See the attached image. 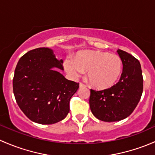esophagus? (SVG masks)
Listing matches in <instances>:
<instances>
[{"label": "esophagus", "instance_id": "obj_1", "mask_svg": "<svg viewBox=\"0 0 155 155\" xmlns=\"http://www.w3.org/2000/svg\"><path fill=\"white\" fill-rule=\"evenodd\" d=\"M79 87H81V88H83V87H85L86 85H84V84H82V83H80V84H79Z\"/></svg>", "mask_w": 155, "mask_h": 155}]
</instances>
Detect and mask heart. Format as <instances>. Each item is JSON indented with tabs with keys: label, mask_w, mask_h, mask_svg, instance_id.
Listing matches in <instances>:
<instances>
[{
	"label": "heart",
	"mask_w": 155,
	"mask_h": 155,
	"mask_svg": "<svg viewBox=\"0 0 155 155\" xmlns=\"http://www.w3.org/2000/svg\"><path fill=\"white\" fill-rule=\"evenodd\" d=\"M65 70L72 78H78L84 71L92 87L98 89H109L119 81L122 74L123 63L119 56L100 51H84L75 60L64 62Z\"/></svg>",
	"instance_id": "1"
}]
</instances>
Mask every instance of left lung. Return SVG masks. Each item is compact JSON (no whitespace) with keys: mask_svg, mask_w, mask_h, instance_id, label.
Instances as JSON below:
<instances>
[{"mask_svg":"<svg viewBox=\"0 0 155 155\" xmlns=\"http://www.w3.org/2000/svg\"><path fill=\"white\" fill-rule=\"evenodd\" d=\"M117 53L123 63L119 82L109 89L90 90L91 111L97 119L104 122H117L130 116L143 93V78L139 60L120 49Z\"/></svg>","mask_w":155,"mask_h":155,"instance_id":"1","label":"left lung"}]
</instances>
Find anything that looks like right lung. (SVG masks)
Listing matches in <instances>:
<instances>
[{
	"mask_svg": "<svg viewBox=\"0 0 155 155\" xmlns=\"http://www.w3.org/2000/svg\"><path fill=\"white\" fill-rule=\"evenodd\" d=\"M63 63L48 48L30 51L18 60L12 81L13 93L20 109L33 122L51 125L69 113L70 99L79 84L54 70H63Z\"/></svg>",
	"mask_w": 155,
	"mask_h": 155,
	"instance_id": "obj_1",
	"label": "right lung"
}]
</instances>
